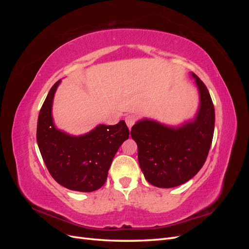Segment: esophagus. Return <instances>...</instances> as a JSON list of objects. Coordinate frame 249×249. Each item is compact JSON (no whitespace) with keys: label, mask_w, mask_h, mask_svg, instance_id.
I'll use <instances>...</instances> for the list:
<instances>
[{"label":"esophagus","mask_w":249,"mask_h":249,"mask_svg":"<svg viewBox=\"0 0 249 249\" xmlns=\"http://www.w3.org/2000/svg\"><path fill=\"white\" fill-rule=\"evenodd\" d=\"M135 122H136V117H135L134 115H127L125 117V123H126V125L129 126V129H131L133 124H135Z\"/></svg>","instance_id":"obj_1"}]
</instances>
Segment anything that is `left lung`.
<instances>
[{
	"label": "left lung",
	"instance_id": "8db88e82",
	"mask_svg": "<svg viewBox=\"0 0 249 249\" xmlns=\"http://www.w3.org/2000/svg\"><path fill=\"white\" fill-rule=\"evenodd\" d=\"M199 108L191 122L178 127L141 119L132 126L140 168L149 184L172 188L192 178L205 164L212 144L215 110L209 90L195 73Z\"/></svg>",
	"mask_w": 249,
	"mask_h": 249
}]
</instances>
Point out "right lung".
<instances>
[{"label":"right lung","mask_w":249,"mask_h":249,"mask_svg":"<svg viewBox=\"0 0 249 249\" xmlns=\"http://www.w3.org/2000/svg\"><path fill=\"white\" fill-rule=\"evenodd\" d=\"M57 81L44 101L37 122V144L44 164L58 184L70 190L95 191L105 184L115 154L130 131L124 120L117 124H99L81 136L58 130L53 123V99Z\"/></svg>","instance_id":"obj_1"}]
</instances>
